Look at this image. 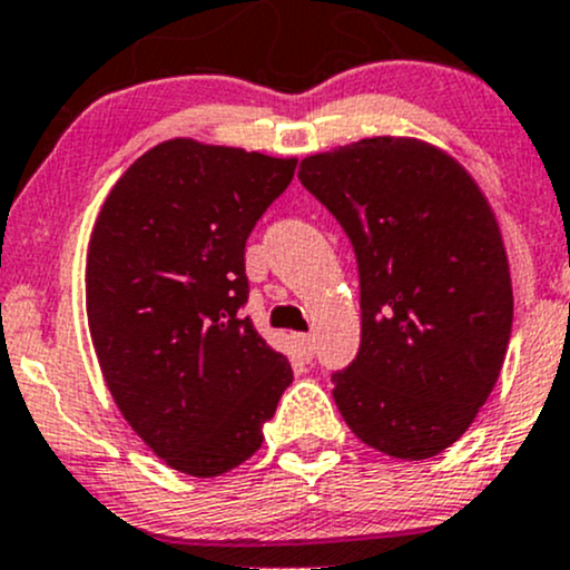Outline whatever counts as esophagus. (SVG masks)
I'll use <instances>...</instances> for the list:
<instances>
[{"mask_svg": "<svg viewBox=\"0 0 570 570\" xmlns=\"http://www.w3.org/2000/svg\"><path fill=\"white\" fill-rule=\"evenodd\" d=\"M292 341H295L297 354L303 356L305 362H308L311 356H314V337H311V335H303V333H297V335H292Z\"/></svg>", "mask_w": 570, "mask_h": 570, "instance_id": "1", "label": "esophagus"}]
</instances>
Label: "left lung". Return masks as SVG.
Wrapping results in <instances>:
<instances>
[{
  "instance_id": "1",
  "label": "left lung",
  "mask_w": 570,
  "mask_h": 570,
  "mask_svg": "<svg viewBox=\"0 0 570 570\" xmlns=\"http://www.w3.org/2000/svg\"><path fill=\"white\" fill-rule=\"evenodd\" d=\"M360 267V354L335 373L348 430L395 460L452 446L490 397L514 322L509 256L473 175L419 137L379 135L299 161Z\"/></svg>"
}]
</instances>
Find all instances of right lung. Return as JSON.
Segmentation results:
<instances>
[{
	"label": "right lung",
	"instance_id": "right-lung-1",
	"mask_svg": "<svg viewBox=\"0 0 570 570\" xmlns=\"http://www.w3.org/2000/svg\"><path fill=\"white\" fill-rule=\"evenodd\" d=\"M297 159L173 137L116 180L86 256V314L118 411L173 471L214 479L262 446L292 365L240 318L246 240Z\"/></svg>",
	"mask_w": 570,
	"mask_h": 570
}]
</instances>
